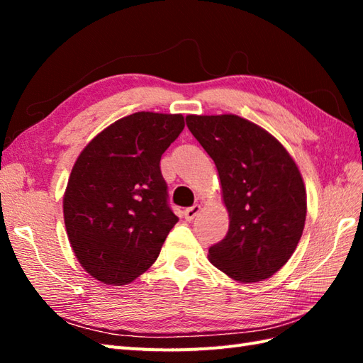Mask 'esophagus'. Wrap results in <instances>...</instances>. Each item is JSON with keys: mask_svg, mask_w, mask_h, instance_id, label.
Instances as JSON below:
<instances>
[{"mask_svg": "<svg viewBox=\"0 0 363 363\" xmlns=\"http://www.w3.org/2000/svg\"><path fill=\"white\" fill-rule=\"evenodd\" d=\"M199 211H201V206H199V204L187 207V209L184 211V218H186L187 221H191L199 213Z\"/></svg>", "mask_w": 363, "mask_h": 363, "instance_id": "1", "label": "esophagus"}]
</instances>
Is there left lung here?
Returning a JSON list of instances; mask_svg holds the SVG:
<instances>
[{"label":"left lung","mask_w":363,"mask_h":363,"mask_svg":"<svg viewBox=\"0 0 363 363\" xmlns=\"http://www.w3.org/2000/svg\"><path fill=\"white\" fill-rule=\"evenodd\" d=\"M187 128L218 169L229 229L212 264L240 282L273 276L296 250L306 189L295 160L265 129L237 115H189Z\"/></svg>","instance_id":"1"}]
</instances>
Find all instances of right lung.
<instances>
[{
    "label": "right lung",
    "instance_id": "obj_1",
    "mask_svg": "<svg viewBox=\"0 0 363 363\" xmlns=\"http://www.w3.org/2000/svg\"><path fill=\"white\" fill-rule=\"evenodd\" d=\"M184 117L135 112L99 133L79 154L64 196L68 240L95 279L125 285L156 262L177 223L160 157Z\"/></svg>",
    "mask_w": 363,
    "mask_h": 363
}]
</instances>
